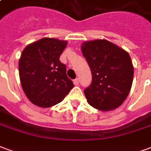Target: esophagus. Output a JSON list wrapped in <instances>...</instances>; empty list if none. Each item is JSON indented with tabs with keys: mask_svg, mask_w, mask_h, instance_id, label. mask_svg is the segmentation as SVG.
I'll use <instances>...</instances> for the list:
<instances>
[{
	"mask_svg": "<svg viewBox=\"0 0 151 151\" xmlns=\"http://www.w3.org/2000/svg\"><path fill=\"white\" fill-rule=\"evenodd\" d=\"M73 83H74V85L78 86L79 84V79L78 78H76L73 80Z\"/></svg>",
	"mask_w": 151,
	"mask_h": 151,
	"instance_id": "esophagus-1",
	"label": "esophagus"
}]
</instances>
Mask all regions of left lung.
Returning <instances> with one entry per match:
<instances>
[{"label":"left lung","instance_id":"8db88e82","mask_svg":"<svg viewBox=\"0 0 151 151\" xmlns=\"http://www.w3.org/2000/svg\"><path fill=\"white\" fill-rule=\"evenodd\" d=\"M82 52L92 74L91 84L84 90L88 104L101 111L118 108L133 83V66L129 53L105 40L86 41Z\"/></svg>","mask_w":151,"mask_h":151}]
</instances>
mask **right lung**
Instances as JSON below:
<instances>
[{"label": "right lung", "instance_id": "obj_1", "mask_svg": "<svg viewBox=\"0 0 151 151\" xmlns=\"http://www.w3.org/2000/svg\"><path fill=\"white\" fill-rule=\"evenodd\" d=\"M67 41L43 38L26 47L18 63L23 91L29 100L41 108L59 104L73 87L60 56Z\"/></svg>", "mask_w": 151, "mask_h": 151}]
</instances>
